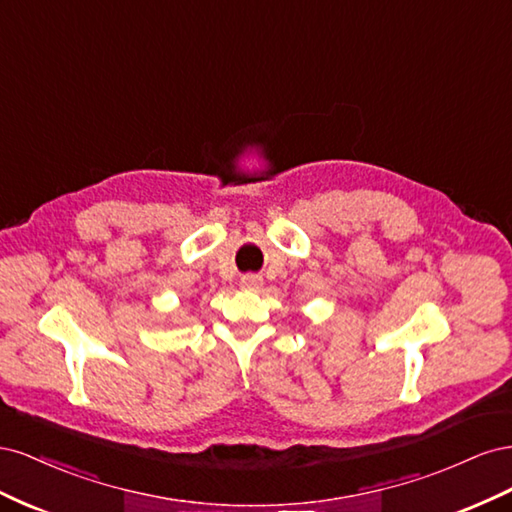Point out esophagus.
Returning <instances> with one entry per match:
<instances>
[{"mask_svg": "<svg viewBox=\"0 0 512 512\" xmlns=\"http://www.w3.org/2000/svg\"><path fill=\"white\" fill-rule=\"evenodd\" d=\"M260 284H262V277L256 273H247L241 277V286L245 290H256V288H260Z\"/></svg>", "mask_w": 512, "mask_h": 512, "instance_id": "obj_1", "label": "esophagus"}]
</instances>
